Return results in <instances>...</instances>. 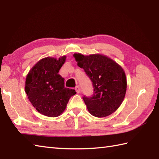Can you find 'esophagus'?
<instances>
[{
  "instance_id": "obj_1",
  "label": "esophagus",
  "mask_w": 159,
  "mask_h": 159,
  "mask_svg": "<svg viewBox=\"0 0 159 159\" xmlns=\"http://www.w3.org/2000/svg\"><path fill=\"white\" fill-rule=\"evenodd\" d=\"M75 90H76V92H77V93H80V87H79V85L76 86V87H75Z\"/></svg>"
}]
</instances>
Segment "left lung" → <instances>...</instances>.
Segmentation results:
<instances>
[{"mask_svg":"<svg viewBox=\"0 0 159 159\" xmlns=\"http://www.w3.org/2000/svg\"><path fill=\"white\" fill-rule=\"evenodd\" d=\"M73 56L93 84V96L83 98L89 112L97 117L110 116L120 107L126 95L127 82L123 68L100 54L84 56L75 53Z\"/></svg>","mask_w":159,"mask_h":159,"instance_id":"obj_1","label":"left lung"}]
</instances>
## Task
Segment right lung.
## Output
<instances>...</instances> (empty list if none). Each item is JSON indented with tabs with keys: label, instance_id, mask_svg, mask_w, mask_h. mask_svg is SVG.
I'll list each match as a JSON object with an SVG mask.
<instances>
[{
	"label": "right lung",
	"instance_id": "obj_1",
	"mask_svg": "<svg viewBox=\"0 0 159 159\" xmlns=\"http://www.w3.org/2000/svg\"><path fill=\"white\" fill-rule=\"evenodd\" d=\"M66 57L57 60L46 57L37 63L26 78L25 92L35 109L50 117L59 116L66 109L76 91L64 86V79L58 74Z\"/></svg>",
	"mask_w": 159,
	"mask_h": 159
}]
</instances>
